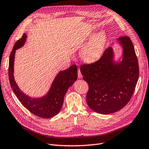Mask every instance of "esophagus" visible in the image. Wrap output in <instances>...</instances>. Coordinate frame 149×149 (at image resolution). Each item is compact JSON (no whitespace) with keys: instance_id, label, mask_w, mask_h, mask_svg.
I'll use <instances>...</instances> for the list:
<instances>
[{"instance_id":"esophagus-1","label":"esophagus","mask_w":149,"mask_h":149,"mask_svg":"<svg viewBox=\"0 0 149 149\" xmlns=\"http://www.w3.org/2000/svg\"><path fill=\"white\" fill-rule=\"evenodd\" d=\"M78 77H79V79H80V78L82 77V75H81V72H80V69L78 70Z\"/></svg>"}]
</instances>
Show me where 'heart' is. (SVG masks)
Instances as JSON below:
<instances>
[{"instance_id": "b5f03b06", "label": "heart", "mask_w": 149, "mask_h": 149, "mask_svg": "<svg viewBox=\"0 0 149 149\" xmlns=\"http://www.w3.org/2000/svg\"><path fill=\"white\" fill-rule=\"evenodd\" d=\"M106 41V34L103 32L93 36L81 49V58L87 63L95 61L101 56Z\"/></svg>"}]
</instances>
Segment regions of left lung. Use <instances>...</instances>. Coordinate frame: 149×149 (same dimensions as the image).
<instances>
[{
	"instance_id": "1",
	"label": "left lung",
	"mask_w": 149,
	"mask_h": 149,
	"mask_svg": "<svg viewBox=\"0 0 149 149\" xmlns=\"http://www.w3.org/2000/svg\"><path fill=\"white\" fill-rule=\"evenodd\" d=\"M122 60L115 63L112 47L97 61L80 66L83 79L88 84L86 102L95 112L109 114L120 111L133 96L139 78L138 61L130 38L121 37Z\"/></svg>"
}]
</instances>
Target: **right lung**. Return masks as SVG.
Listing matches in <instances>:
<instances>
[{
  "label": "right lung",
  "instance_id": "obj_1",
  "mask_svg": "<svg viewBox=\"0 0 149 149\" xmlns=\"http://www.w3.org/2000/svg\"><path fill=\"white\" fill-rule=\"evenodd\" d=\"M27 36H23L16 41L10 55L8 77L10 86L16 96L32 113L43 118L54 117L58 113L63 104L64 97L69 88L77 79V66L72 65L65 70L59 72L54 79L47 94L39 98H32L21 91L14 79V61L15 52L24 45Z\"/></svg>",
  "mask_w": 149,
  "mask_h": 149
}]
</instances>
